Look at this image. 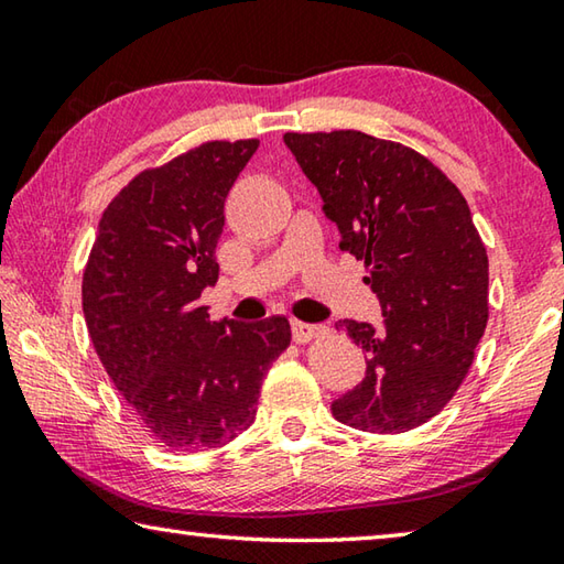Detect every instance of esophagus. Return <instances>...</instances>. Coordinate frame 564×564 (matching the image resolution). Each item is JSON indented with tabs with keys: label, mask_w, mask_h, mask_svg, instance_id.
<instances>
[{
	"label": "esophagus",
	"mask_w": 564,
	"mask_h": 564,
	"mask_svg": "<svg viewBox=\"0 0 564 564\" xmlns=\"http://www.w3.org/2000/svg\"><path fill=\"white\" fill-rule=\"evenodd\" d=\"M291 333H293V340L295 343H308L313 338H318L323 328L321 326H313V323H303V321H293L291 323Z\"/></svg>",
	"instance_id": "esophagus-1"
}]
</instances>
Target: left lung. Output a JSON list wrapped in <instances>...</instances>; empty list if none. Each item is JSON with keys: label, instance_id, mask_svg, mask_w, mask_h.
Instances as JSON below:
<instances>
[{"label": "left lung", "instance_id": "1", "mask_svg": "<svg viewBox=\"0 0 564 564\" xmlns=\"http://www.w3.org/2000/svg\"><path fill=\"white\" fill-rule=\"evenodd\" d=\"M285 147L338 226L340 251L368 263L383 323L340 321L366 378L333 417L405 433L451 403L488 326V253L457 186L417 151L362 131L285 133Z\"/></svg>", "mask_w": 564, "mask_h": 564}]
</instances>
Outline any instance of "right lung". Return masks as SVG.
<instances>
[{
  "label": "right lung",
  "mask_w": 564,
  "mask_h": 564,
  "mask_svg": "<svg viewBox=\"0 0 564 564\" xmlns=\"http://www.w3.org/2000/svg\"><path fill=\"white\" fill-rule=\"evenodd\" d=\"M259 141H212L139 174L107 206L84 271V318L101 366L169 451L241 435L271 362L289 348L285 316L208 318L224 204Z\"/></svg>",
  "instance_id": "add662e5"
}]
</instances>
